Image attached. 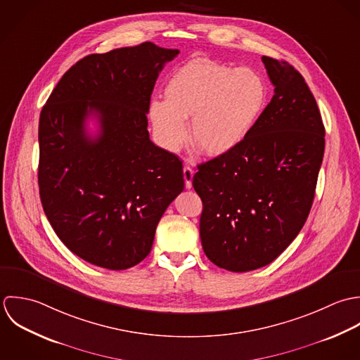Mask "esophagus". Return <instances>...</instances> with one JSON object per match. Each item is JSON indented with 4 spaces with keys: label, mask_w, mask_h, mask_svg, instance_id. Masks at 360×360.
Segmentation results:
<instances>
[{
    "label": "esophagus",
    "mask_w": 360,
    "mask_h": 360,
    "mask_svg": "<svg viewBox=\"0 0 360 360\" xmlns=\"http://www.w3.org/2000/svg\"><path fill=\"white\" fill-rule=\"evenodd\" d=\"M193 174L195 171L189 167V165H185L184 167V179H185V185L188 189L192 188V178H193Z\"/></svg>",
    "instance_id": "1"
}]
</instances>
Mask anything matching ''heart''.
I'll list each match as a JSON object with an SVG mask.
<instances>
[{
	"instance_id": "1",
	"label": "heart",
	"mask_w": 360,
	"mask_h": 360,
	"mask_svg": "<svg viewBox=\"0 0 360 360\" xmlns=\"http://www.w3.org/2000/svg\"><path fill=\"white\" fill-rule=\"evenodd\" d=\"M267 89L259 73L232 70L198 57L167 79L164 101H151L148 118L157 142L176 153L189 139L200 153L218 157L242 143L262 115Z\"/></svg>"
}]
</instances>
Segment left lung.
Returning <instances> with one entry per match:
<instances>
[{
    "instance_id": "8db88e82",
    "label": "left lung",
    "mask_w": 360,
    "mask_h": 360,
    "mask_svg": "<svg viewBox=\"0 0 360 360\" xmlns=\"http://www.w3.org/2000/svg\"><path fill=\"white\" fill-rule=\"evenodd\" d=\"M262 61L274 86L271 101L248 138L198 165L192 181L203 202V250L235 273L270 264L296 238L324 155V125L303 76L285 61Z\"/></svg>"
}]
</instances>
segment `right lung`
<instances>
[{"instance_id": "1", "label": "right lung", "mask_w": 360, "mask_h": 360, "mask_svg": "<svg viewBox=\"0 0 360 360\" xmlns=\"http://www.w3.org/2000/svg\"><path fill=\"white\" fill-rule=\"evenodd\" d=\"M179 50L150 41L91 54L61 77L39 122V189L64 245L94 266L127 270L150 253L160 218L184 191L182 161L148 138L150 97ZM94 116L99 134L85 121Z\"/></svg>"}]
</instances>
